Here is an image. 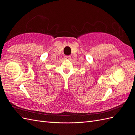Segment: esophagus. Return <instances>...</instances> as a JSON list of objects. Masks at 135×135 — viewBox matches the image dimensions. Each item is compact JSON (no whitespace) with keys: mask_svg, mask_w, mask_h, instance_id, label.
Returning a JSON list of instances; mask_svg holds the SVG:
<instances>
[{"mask_svg":"<svg viewBox=\"0 0 135 135\" xmlns=\"http://www.w3.org/2000/svg\"><path fill=\"white\" fill-rule=\"evenodd\" d=\"M64 58H65V59L69 60V59H71V56H65L64 57Z\"/></svg>","mask_w":135,"mask_h":135,"instance_id":"esophagus-1","label":"esophagus"}]
</instances>
